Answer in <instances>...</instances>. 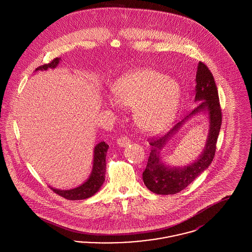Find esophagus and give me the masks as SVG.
<instances>
[{
  "label": "esophagus",
  "mask_w": 252,
  "mask_h": 252,
  "mask_svg": "<svg viewBox=\"0 0 252 252\" xmlns=\"http://www.w3.org/2000/svg\"><path fill=\"white\" fill-rule=\"evenodd\" d=\"M130 143L129 139L127 137H121L118 140H117V144L121 146V147H125V146H127Z\"/></svg>",
  "instance_id": "esophagus-1"
}]
</instances>
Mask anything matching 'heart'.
<instances>
[{"instance_id":"obj_1","label":"heart","mask_w":252,"mask_h":252,"mask_svg":"<svg viewBox=\"0 0 252 252\" xmlns=\"http://www.w3.org/2000/svg\"><path fill=\"white\" fill-rule=\"evenodd\" d=\"M112 92L114 97H108L107 107L114 110H119L120 105L133 108L136 125L146 133L164 131L176 118L180 86L156 70L127 72L115 81Z\"/></svg>"}]
</instances>
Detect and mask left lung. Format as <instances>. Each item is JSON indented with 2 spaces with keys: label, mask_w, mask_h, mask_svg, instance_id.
<instances>
[{
  "label": "left lung",
  "mask_w": 252,
  "mask_h": 252,
  "mask_svg": "<svg viewBox=\"0 0 252 252\" xmlns=\"http://www.w3.org/2000/svg\"><path fill=\"white\" fill-rule=\"evenodd\" d=\"M195 83L194 101L198 102L196 108L163 137L150 140L151 151L143 173V180L147 189L157 194H174L184 190L210 166L216 154L222 113L215 78L202 62L197 65ZM197 114H205L209 122V133L202 155L185 167L168 166L161 159V149L184 122Z\"/></svg>",
  "instance_id": "1"
}]
</instances>
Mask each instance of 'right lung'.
Returning a JSON list of instances; mask_svg holds the SVG:
<instances>
[{"label": "right lung", "instance_id": "1", "mask_svg": "<svg viewBox=\"0 0 252 252\" xmlns=\"http://www.w3.org/2000/svg\"><path fill=\"white\" fill-rule=\"evenodd\" d=\"M60 58H57L52 60L48 64H44L36 68L35 72L38 71H47L48 69H55L60 64ZM108 144L105 142H101L97 144L94 149V162L93 169L89 179L82 183L81 185L72 188L70 190H60L51 187V189L60 194V196L69 199V200H81L86 199L94 194H95L103 185L105 181L106 175V156L108 149Z\"/></svg>", "mask_w": 252, "mask_h": 252}]
</instances>
